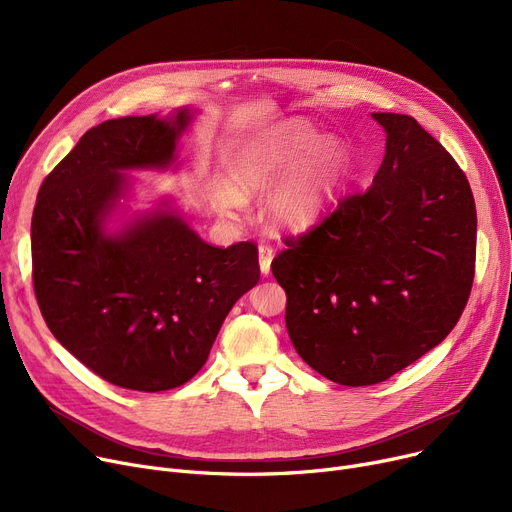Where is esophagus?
<instances>
[{"instance_id": "34e87169", "label": "esophagus", "mask_w": 512, "mask_h": 512, "mask_svg": "<svg viewBox=\"0 0 512 512\" xmlns=\"http://www.w3.org/2000/svg\"><path fill=\"white\" fill-rule=\"evenodd\" d=\"M272 259H274V249L267 242H261L259 245V267L263 276H270L272 272Z\"/></svg>"}]
</instances>
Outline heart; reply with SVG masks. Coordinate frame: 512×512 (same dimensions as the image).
<instances>
[{"instance_id":"obj_1","label":"heart","mask_w":512,"mask_h":512,"mask_svg":"<svg viewBox=\"0 0 512 512\" xmlns=\"http://www.w3.org/2000/svg\"><path fill=\"white\" fill-rule=\"evenodd\" d=\"M226 172L232 188L218 193L222 211L274 187L267 215L280 228L299 230L334 201L348 172V153L338 141L321 143V132L309 122L290 120L242 139L228 155Z\"/></svg>"}]
</instances>
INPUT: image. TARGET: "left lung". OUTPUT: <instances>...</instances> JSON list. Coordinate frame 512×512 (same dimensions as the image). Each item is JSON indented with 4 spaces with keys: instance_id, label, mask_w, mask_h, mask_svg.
<instances>
[{
    "instance_id": "left-lung-1",
    "label": "left lung",
    "mask_w": 512,
    "mask_h": 512,
    "mask_svg": "<svg viewBox=\"0 0 512 512\" xmlns=\"http://www.w3.org/2000/svg\"><path fill=\"white\" fill-rule=\"evenodd\" d=\"M373 118L388 137L371 186L286 236L272 261L294 348L342 386L386 382L432 351L459 321L475 276L465 172L415 118Z\"/></svg>"
}]
</instances>
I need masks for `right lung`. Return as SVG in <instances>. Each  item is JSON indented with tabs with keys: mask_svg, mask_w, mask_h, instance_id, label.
I'll return each mask as SVG.
<instances>
[{
	"mask_svg": "<svg viewBox=\"0 0 512 512\" xmlns=\"http://www.w3.org/2000/svg\"><path fill=\"white\" fill-rule=\"evenodd\" d=\"M191 112L87 130L43 180L31 222L33 286L51 334L105 382L161 392L205 365L232 305L259 282L255 242L211 247L170 209L118 236L103 220L132 168H166Z\"/></svg>",
	"mask_w": 512,
	"mask_h": 512,
	"instance_id": "1",
	"label": "right lung"
}]
</instances>
